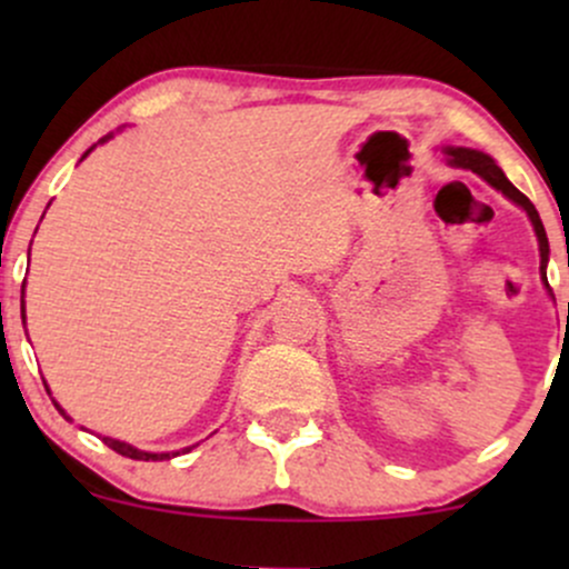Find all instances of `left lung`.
Listing matches in <instances>:
<instances>
[{
    "instance_id": "obj_1",
    "label": "left lung",
    "mask_w": 569,
    "mask_h": 569,
    "mask_svg": "<svg viewBox=\"0 0 569 569\" xmlns=\"http://www.w3.org/2000/svg\"><path fill=\"white\" fill-rule=\"evenodd\" d=\"M443 158H447L449 166L455 168H466V171H473L476 176H481V179L487 181L489 187H495L498 192L506 194L508 200L516 202V206L521 208V211L527 213L532 221V230L538 234V248H540V278L546 280V264H548V238H546V227L543 221H540V213L535 211V206L530 202L527 194H521L519 189H516L511 181H508V176L500 171V166L495 162L489 154L479 152V149H468V147H443L441 149ZM548 286V283H546Z\"/></svg>"
}]
</instances>
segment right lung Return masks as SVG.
<instances>
[{
  "mask_svg": "<svg viewBox=\"0 0 569 569\" xmlns=\"http://www.w3.org/2000/svg\"><path fill=\"white\" fill-rule=\"evenodd\" d=\"M112 136H114V133H107V136H103V139L98 141V143H107L109 139H112ZM98 143H93V147H90L88 152L82 154V160L88 158L90 152H93V149L98 147ZM21 318L26 321V307H23V299H21ZM44 388H48V385H44ZM48 393H50V388H48ZM53 403H56V409L61 411L63 417H67V420H71V417L67 415V411H63V407H61V403L56 401V398H53ZM103 443H107L109 449H114L117 455H126V457H130V460H171V457H179L181 452H189V449H192V447H184V449H179V452H143V449H136L133 443H126V441H120V439H109V436H103Z\"/></svg>",
  "mask_w": 569,
  "mask_h": 569,
  "instance_id": "1",
  "label": "right lung"
}]
</instances>
